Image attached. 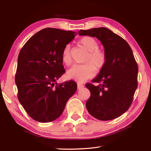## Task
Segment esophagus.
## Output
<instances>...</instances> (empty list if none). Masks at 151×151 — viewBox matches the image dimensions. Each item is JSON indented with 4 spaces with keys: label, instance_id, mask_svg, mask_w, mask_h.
<instances>
[{
    "label": "esophagus",
    "instance_id": "esophagus-1",
    "mask_svg": "<svg viewBox=\"0 0 151 151\" xmlns=\"http://www.w3.org/2000/svg\"><path fill=\"white\" fill-rule=\"evenodd\" d=\"M84 86L83 84H81L80 83L77 84V89H80L81 88H84Z\"/></svg>",
    "mask_w": 151,
    "mask_h": 151
}]
</instances>
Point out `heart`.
I'll list each match as a JSON object with an SVG mask.
<instances>
[{"label":"heart","instance_id":"heart-1","mask_svg":"<svg viewBox=\"0 0 151 151\" xmlns=\"http://www.w3.org/2000/svg\"><path fill=\"white\" fill-rule=\"evenodd\" d=\"M79 43L88 52L84 60V64H75L67 70L68 78L79 83H83L94 76L96 69L99 70L106 63V55L103 50L99 49V43L95 38L91 36H84L79 40ZM62 60L66 65L72 62L70 45H66L63 50Z\"/></svg>","mask_w":151,"mask_h":151}]
</instances>
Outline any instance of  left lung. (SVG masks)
Returning <instances> with one entry per match:
<instances>
[{"label":"left lung","instance_id":"left-lung-1","mask_svg":"<svg viewBox=\"0 0 151 151\" xmlns=\"http://www.w3.org/2000/svg\"><path fill=\"white\" fill-rule=\"evenodd\" d=\"M80 36L98 38L104 47L106 63L93 83L86 84L91 96L86 106L91 115L99 120H111L126 112L137 88L138 66L126 41L106 28L81 29Z\"/></svg>","mask_w":151,"mask_h":151}]
</instances>
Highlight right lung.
<instances>
[{
  "label": "right lung",
  "instance_id": "right-lung-1",
  "mask_svg": "<svg viewBox=\"0 0 151 151\" xmlns=\"http://www.w3.org/2000/svg\"><path fill=\"white\" fill-rule=\"evenodd\" d=\"M76 32L47 28L31 37L21 50L15 76L17 98L33 120L52 122L60 116L77 90L70 81L57 84L65 72L62 55Z\"/></svg>",
  "mask_w": 151,
  "mask_h": 151
}]
</instances>
